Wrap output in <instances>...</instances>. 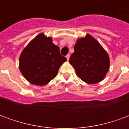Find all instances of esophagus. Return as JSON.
<instances>
[{"label": "esophagus", "mask_w": 129, "mask_h": 129, "mask_svg": "<svg viewBox=\"0 0 129 129\" xmlns=\"http://www.w3.org/2000/svg\"><path fill=\"white\" fill-rule=\"evenodd\" d=\"M66 59H67V60H69V59H70V54H67L66 55Z\"/></svg>", "instance_id": "1"}]
</instances>
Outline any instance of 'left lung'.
<instances>
[{"label":"left lung","mask_w":129,"mask_h":129,"mask_svg":"<svg viewBox=\"0 0 129 129\" xmlns=\"http://www.w3.org/2000/svg\"><path fill=\"white\" fill-rule=\"evenodd\" d=\"M69 62L82 81L88 84L98 83L108 71L110 61L107 52L90 35L77 40Z\"/></svg>","instance_id":"obj_1"}]
</instances>
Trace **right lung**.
I'll use <instances>...</instances> for the list:
<instances>
[{"instance_id":"right-lung-1","label":"right lung","mask_w":129,"mask_h":129,"mask_svg":"<svg viewBox=\"0 0 129 129\" xmlns=\"http://www.w3.org/2000/svg\"><path fill=\"white\" fill-rule=\"evenodd\" d=\"M67 59L60 54L52 38L40 34L25 48L19 59L22 75L31 84L43 86L56 76L61 65Z\"/></svg>"}]
</instances>
